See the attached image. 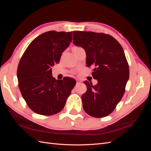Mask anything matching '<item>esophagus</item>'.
<instances>
[{"instance_id": "34e87169", "label": "esophagus", "mask_w": 151, "mask_h": 151, "mask_svg": "<svg viewBox=\"0 0 151 151\" xmlns=\"http://www.w3.org/2000/svg\"><path fill=\"white\" fill-rule=\"evenodd\" d=\"M82 83V81L79 79H77V84H81Z\"/></svg>"}]
</instances>
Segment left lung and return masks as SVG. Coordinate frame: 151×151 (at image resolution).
<instances>
[{"instance_id": "left-lung-1", "label": "left lung", "mask_w": 151, "mask_h": 151, "mask_svg": "<svg viewBox=\"0 0 151 151\" xmlns=\"http://www.w3.org/2000/svg\"><path fill=\"white\" fill-rule=\"evenodd\" d=\"M73 43L86 53V64L93 66V78L88 81L86 93L82 96L83 106L89 115L105 117L111 113L125 93L129 78V67L121 45L113 36L91 31H73Z\"/></svg>"}]
</instances>
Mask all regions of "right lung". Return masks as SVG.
<instances>
[{"label": "right lung", "instance_id": "1", "mask_svg": "<svg viewBox=\"0 0 151 151\" xmlns=\"http://www.w3.org/2000/svg\"><path fill=\"white\" fill-rule=\"evenodd\" d=\"M72 32H45L32 41L19 61L18 86L27 105L39 115L60 112L76 84L70 77L56 80L52 73V67L72 42Z\"/></svg>", "mask_w": 151, "mask_h": 151}]
</instances>
